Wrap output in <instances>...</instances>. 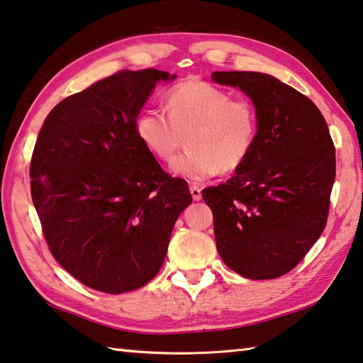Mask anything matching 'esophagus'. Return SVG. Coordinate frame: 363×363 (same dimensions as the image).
Segmentation results:
<instances>
[{"instance_id": "esophagus-1", "label": "esophagus", "mask_w": 363, "mask_h": 363, "mask_svg": "<svg viewBox=\"0 0 363 363\" xmlns=\"http://www.w3.org/2000/svg\"><path fill=\"white\" fill-rule=\"evenodd\" d=\"M189 191H191V196H193V199H194V201H201L202 193H201V189L196 186V184H191V186H189Z\"/></svg>"}]
</instances>
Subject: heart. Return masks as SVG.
Instances as JSON below:
<instances>
[{
    "label": "heart",
    "mask_w": 363,
    "mask_h": 363,
    "mask_svg": "<svg viewBox=\"0 0 363 363\" xmlns=\"http://www.w3.org/2000/svg\"><path fill=\"white\" fill-rule=\"evenodd\" d=\"M167 115L147 108L134 131L156 160L169 162L186 135L188 152L172 162V172L189 182L232 172L248 160L257 139V113L248 101L232 99L208 82L188 80L166 96Z\"/></svg>",
    "instance_id": "obj_1"
}]
</instances>
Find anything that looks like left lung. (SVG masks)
<instances>
[{
    "label": "left lung",
    "mask_w": 363,
    "mask_h": 363,
    "mask_svg": "<svg viewBox=\"0 0 363 363\" xmlns=\"http://www.w3.org/2000/svg\"><path fill=\"white\" fill-rule=\"evenodd\" d=\"M211 79L248 94L259 123L248 160L228 182L202 191L216 250L238 275L278 278L325 228L335 182L329 126L311 99L269 74L218 71Z\"/></svg>",
    "instance_id": "left-lung-1"
}]
</instances>
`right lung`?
<instances>
[{
    "mask_svg": "<svg viewBox=\"0 0 363 363\" xmlns=\"http://www.w3.org/2000/svg\"><path fill=\"white\" fill-rule=\"evenodd\" d=\"M158 69L118 71L47 115L31 156L34 208L52 256L80 283L107 294L156 277L174 224L193 202L134 131Z\"/></svg>",
    "mask_w": 363,
    "mask_h": 363,
    "instance_id": "1",
    "label": "right lung"
}]
</instances>
